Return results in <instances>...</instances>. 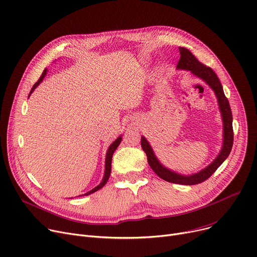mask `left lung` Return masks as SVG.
<instances>
[{
    "mask_svg": "<svg viewBox=\"0 0 257 257\" xmlns=\"http://www.w3.org/2000/svg\"><path fill=\"white\" fill-rule=\"evenodd\" d=\"M179 49L181 58L178 63L177 69L190 71L194 76L202 79L213 90L217 98V103L222 118V125H223V134H222L223 139H222L221 150L218 153L217 157L207 167L202 168L199 172L192 175H182L175 172L173 169L167 168L160 162V160L155 155V152H154L152 146L147 141L145 136H142V148L147 154L150 167L158 177H160L166 182L175 184L195 185L202 183L203 181L209 179L216 172V169L228 157L233 144L232 114L229 106V102L224 95L223 88H222V84L219 78L217 77L216 73L210 67L201 64L191 54V51H189L187 48L179 47Z\"/></svg>",
    "mask_w": 257,
    "mask_h": 257,
    "instance_id": "1",
    "label": "left lung"
}]
</instances>
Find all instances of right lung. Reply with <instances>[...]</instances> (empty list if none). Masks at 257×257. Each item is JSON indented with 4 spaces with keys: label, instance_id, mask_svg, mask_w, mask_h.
I'll use <instances>...</instances> for the list:
<instances>
[{
    "label": "right lung",
    "instance_id": "obj_1",
    "mask_svg": "<svg viewBox=\"0 0 257 257\" xmlns=\"http://www.w3.org/2000/svg\"><path fill=\"white\" fill-rule=\"evenodd\" d=\"M47 74V69L45 68L44 69V71H43V73H42V75L40 76V78H39V80L33 85V88H32V90H31V92H30V94H29V97L31 96V94L34 92V90H35L38 85L43 81V78L45 77V75ZM121 142H122V135H119L118 138L108 147V149H107V152H106V156H105V168H104V175H103V178H102V181L100 182V184L99 185H97L95 188H93L92 190H90V191H88L87 193H84V194H81V195H78V196H87V195H90V194H92V193H94V192H96V191H98L99 189H101L102 187H103L106 183H107V181H108V179H109V176H110V172H111V158H112V154L114 153V151L116 150V148L118 147V145L121 144ZM72 198V197H71Z\"/></svg>",
    "mask_w": 257,
    "mask_h": 257
}]
</instances>
